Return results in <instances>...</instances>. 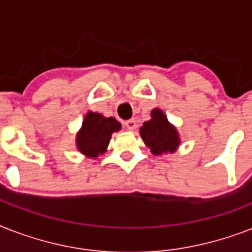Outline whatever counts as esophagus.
I'll list each match as a JSON object with an SVG mask.
<instances>
[{
	"mask_svg": "<svg viewBox=\"0 0 252 252\" xmlns=\"http://www.w3.org/2000/svg\"><path fill=\"white\" fill-rule=\"evenodd\" d=\"M124 126H126V129L128 130H133L134 128H136V120H133V119H130V120H126V123H124Z\"/></svg>",
	"mask_w": 252,
	"mask_h": 252,
	"instance_id": "obj_1",
	"label": "esophagus"
}]
</instances>
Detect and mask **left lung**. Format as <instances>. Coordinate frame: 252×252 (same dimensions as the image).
Instances as JSON below:
<instances>
[{
  "instance_id": "obj_1",
  "label": "left lung",
  "mask_w": 252,
  "mask_h": 252,
  "mask_svg": "<svg viewBox=\"0 0 252 252\" xmlns=\"http://www.w3.org/2000/svg\"><path fill=\"white\" fill-rule=\"evenodd\" d=\"M152 119L140 128L141 138L154 156L174 153L180 144L178 130L167 120V116L159 108L152 111Z\"/></svg>"
}]
</instances>
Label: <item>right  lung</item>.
Segmentation results:
<instances>
[{"instance_id": "add662e5", "label": "right lung", "mask_w": 252, "mask_h": 252, "mask_svg": "<svg viewBox=\"0 0 252 252\" xmlns=\"http://www.w3.org/2000/svg\"><path fill=\"white\" fill-rule=\"evenodd\" d=\"M120 129L122 124L115 118H104L98 112L89 111L77 133V149L86 157L96 158L99 154L106 153L112 133Z\"/></svg>"}]
</instances>
